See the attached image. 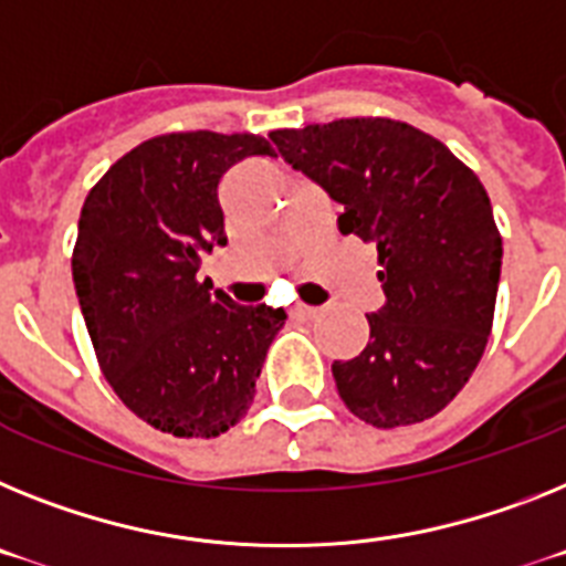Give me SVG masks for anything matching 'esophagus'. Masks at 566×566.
Returning <instances> with one entry per match:
<instances>
[{"mask_svg": "<svg viewBox=\"0 0 566 566\" xmlns=\"http://www.w3.org/2000/svg\"><path fill=\"white\" fill-rule=\"evenodd\" d=\"M298 319H313V316H319V307H311V305H296L293 307Z\"/></svg>", "mask_w": 566, "mask_h": 566, "instance_id": "34e87169", "label": "esophagus"}]
</instances>
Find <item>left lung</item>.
Here are the masks:
<instances>
[{
	"mask_svg": "<svg viewBox=\"0 0 566 566\" xmlns=\"http://www.w3.org/2000/svg\"><path fill=\"white\" fill-rule=\"evenodd\" d=\"M334 201L342 235L377 244L386 305L359 356L334 363L350 415L397 429L443 411L469 382L495 319L503 241L481 178L437 137L391 117L270 132Z\"/></svg>",
	"mask_w": 566,
	"mask_h": 566,
	"instance_id": "left-lung-1",
	"label": "left lung"
}]
</instances>
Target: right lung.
I'll return each mask as SVG.
<instances>
[{
    "label": "right lung",
    "instance_id": "add662e5",
    "mask_svg": "<svg viewBox=\"0 0 566 566\" xmlns=\"http://www.w3.org/2000/svg\"><path fill=\"white\" fill-rule=\"evenodd\" d=\"M270 155L261 135L169 132L126 151L88 192L71 273L103 377L151 429L218 437L250 411L282 307L235 305L198 282L227 244L218 184Z\"/></svg>",
    "mask_w": 566,
    "mask_h": 566
}]
</instances>
